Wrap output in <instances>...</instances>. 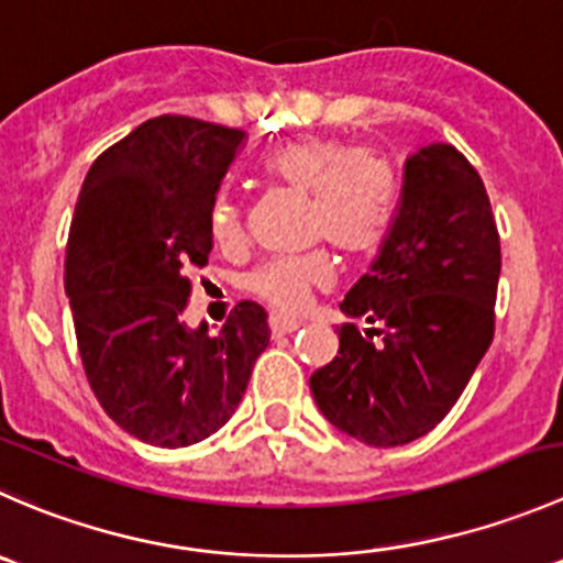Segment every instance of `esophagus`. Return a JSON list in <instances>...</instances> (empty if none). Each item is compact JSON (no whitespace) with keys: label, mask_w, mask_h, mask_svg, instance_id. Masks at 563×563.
Here are the masks:
<instances>
[{"label":"esophagus","mask_w":563,"mask_h":563,"mask_svg":"<svg viewBox=\"0 0 563 563\" xmlns=\"http://www.w3.org/2000/svg\"><path fill=\"white\" fill-rule=\"evenodd\" d=\"M268 325H271V333H274V336H287V333L298 331V328H300V320H289V317L271 314Z\"/></svg>","instance_id":"esophagus-1"}]
</instances>
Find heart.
Listing matches in <instances>:
<instances>
[{
	"instance_id": "b5f03b06",
	"label": "heart",
	"mask_w": 563,
	"mask_h": 563,
	"mask_svg": "<svg viewBox=\"0 0 563 563\" xmlns=\"http://www.w3.org/2000/svg\"><path fill=\"white\" fill-rule=\"evenodd\" d=\"M263 175L309 197L311 238L350 257L380 246L397 202V175L386 155L366 144L347 147L331 136H300L271 150ZM210 238L219 249H235L243 238L241 208L227 191L216 194L208 210ZM336 268L325 249L303 257H276L252 271L246 287L282 314L306 309L314 289L333 284Z\"/></svg>"
}]
</instances>
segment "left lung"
Instances as JSON below:
<instances>
[{"instance_id":"left-lung-1","label":"left lung","mask_w":563,"mask_h":563,"mask_svg":"<svg viewBox=\"0 0 563 563\" xmlns=\"http://www.w3.org/2000/svg\"><path fill=\"white\" fill-rule=\"evenodd\" d=\"M498 276L500 238L482 177L452 144L421 147L405 161L380 254L339 303L350 317L339 353L309 377L322 416L380 449L435 430L493 342Z\"/></svg>"}]
</instances>
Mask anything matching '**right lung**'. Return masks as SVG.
I'll return each mask as SVG.
<instances>
[{"instance_id":"1","label":"right lung","mask_w":563,"mask_h":563,"mask_svg":"<svg viewBox=\"0 0 563 563\" xmlns=\"http://www.w3.org/2000/svg\"><path fill=\"white\" fill-rule=\"evenodd\" d=\"M246 133L183 114L133 128L95 158L65 252L76 344L100 408L161 449L213 435L271 342L268 314L241 300L216 336L186 325L213 238L208 210Z\"/></svg>"}]
</instances>
